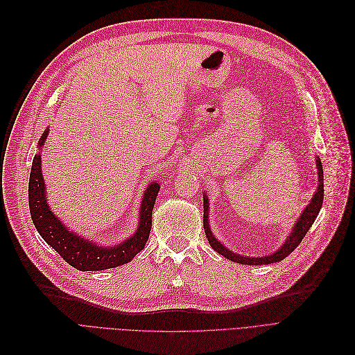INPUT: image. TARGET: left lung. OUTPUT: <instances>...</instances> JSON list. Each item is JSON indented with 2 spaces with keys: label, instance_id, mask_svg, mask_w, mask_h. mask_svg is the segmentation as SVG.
Instances as JSON below:
<instances>
[{
  "label": "left lung",
  "instance_id": "1",
  "mask_svg": "<svg viewBox=\"0 0 355 355\" xmlns=\"http://www.w3.org/2000/svg\"><path fill=\"white\" fill-rule=\"evenodd\" d=\"M316 167H318V179H319V183H318V189L311 200V204L305 208V211L302 212V215L299 216L297 223L295 224L293 230L291 231L288 240L284 241V244L276 251L273 252V254H268V256H264V257H244V256H239L235 254V252H232L231 250H228L224 244L219 243L214 235H212V231L209 228V216H208V208H209V204H208V198L207 195H204V230H205V234H207V239L211 244V247L219 252V254L230 259L231 261H235V263H240V264H250V266H260V264H272V263H276V261H280L283 259L288 257L291 252L302 243L303 237H305L306 232L309 231V228L312 227V224L315 223V219L320 211V208H322V202H324V171H322V163H320V159L316 157Z\"/></svg>",
  "mask_w": 355,
  "mask_h": 355
}]
</instances>
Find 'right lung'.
Segmentation results:
<instances>
[{
    "mask_svg": "<svg viewBox=\"0 0 355 355\" xmlns=\"http://www.w3.org/2000/svg\"><path fill=\"white\" fill-rule=\"evenodd\" d=\"M49 130H46L39 140V147L42 148ZM160 189V184L151 182L141 199L140 219L137 231L132 237L127 239L124 243L114 247H103L80 239L73 231L67 230L60 219L50 211L46 200V188L42 175V155H36L31 163V172L28 180V207L30 215L36 230L42 235V239L53 247L59 256L69 263L72 267L80 272H98L125 264L137 256L144 248L148 234L151 230V211H153L155 202Z\"/></svg>",
    "mask_w": 355,
    "mask_h": 355,
    "instance_id": "add662e5",
    "label": "right lung"
}]
</instances>
